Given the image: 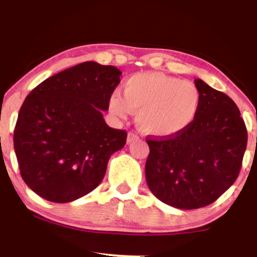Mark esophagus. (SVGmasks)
<instances>
[{"label":"esophagus","mask_w":257,"mask_h":257,"mask_svg":"<svg viewBox=\"0 0 257 257\" xmlns=\"http://www.w3.org/2000/svg\"><path fill=\"white\" fill-rule=\"evenodd\" d=\"M139 137L137 134H134V133H129L128 134V138H126V144H132L133 141L138 140Z\"/></svg>","instance_id":"1"}]
</instances>
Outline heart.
<instances>
[{
    "label": "heart",
    "instance_id": "obj_1",
    "mask_svg": "<svg viewBox=\"0 0 257 257\" xmlns=\"http://www.w3.org/2000/svg\"><path fill=\"white\" fill-rule=\"evenodd\" d=\"M200 105L193 83L161 72H141L123 84V96L112 93L108 108L119 118L137 114L140 131L156 138L178 135L193 123Z\"/></svg>",
    "mask_w": 257,
    "mask_h": 257
}]
</instances>
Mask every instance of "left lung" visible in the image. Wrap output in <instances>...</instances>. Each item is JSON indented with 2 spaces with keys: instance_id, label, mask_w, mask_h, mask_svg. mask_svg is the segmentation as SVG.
Here are the masks:
<instances>
[{
  "instance_id": "8db88e82",
  "label": "left lung",
  "mask_w": 257,
  "mask_h": 257,
  "mask_svg": "<svg viewBox=\"0 0 257 257\" xmlns=\"http://www.w3.org/2000/svg\"><path fill=\"white\" fill-rule=\"evenodd\" d=\"M198 113L186 131L170 138L146 139L145 174L150 191L178 209L215 202L239 175L247 133L234 101L202 79Z\"/></svg>"
}]
</instances>
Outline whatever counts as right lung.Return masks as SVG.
<instances>
[{
	"label": "right lung",
	"mask_w": 257,
	"mask_h": 257,
	"mask_svg": "<svg viewBox=\"0 0 257 257\" xmlns=\"http://www.w3.org/2000/svg\"><path fill=\"white\" fill-rule=\"evenodd\" d=\"M120 75L111 65L85 61L44 79L26 96L14 150L23 180L38 196L69 203L102 181L108 159L126 141V133L102 116Z\"/></svg>",
	"instance_id": "right-lung-1"
}]
</instances>
